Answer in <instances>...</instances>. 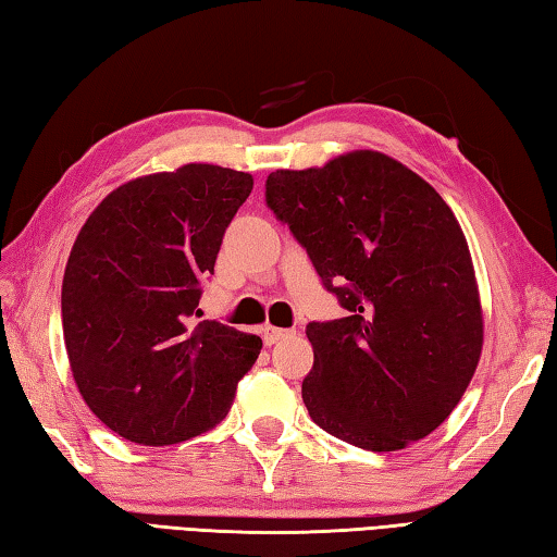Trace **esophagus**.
Returning <instances> with one entry per match:
<instances>
[{"label":"esophagus","mask_w":557,"mask_h":557,"mask_svg":"<svg viewBox=\"0 0 557 557\" xmlns=\"http://www.w3.org/2000/svg\"><path fill=\"white\" fill-rule=\"evenodd\" d=\"M287 335H292V330H282V327H275V325H265L263 327V342H265V345H277V342L282 337H287Z\"/></svg>","instance_id":"34e87169"}]
</instances>
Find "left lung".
<instances>
[{
  "label": "left lung",
  "instance_id": "1",
  "mask_svg": "<svg viewBox=\"0 0 557 557\" xmlns=\"http://www.w3.org/2000/svg\"><path fill=\"white\" fill-rule=\"evenodd\" d=\"M268 206L349 311L309 323L311 419L345 443L395 453L459 405L483 349L467 236L435 188L377 150L277 170Z\"/></svg>",
  "mask_w": 557,
  "mask_h": 557
}]
</instances>
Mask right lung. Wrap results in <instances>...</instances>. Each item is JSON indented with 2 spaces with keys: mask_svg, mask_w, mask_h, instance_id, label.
<instances>
[{
  "mask_svg": "<svg viewBox=\"0 0 557 557\" xmlns=\"http://www.w3.org/2000/svg\"><path fill=\"white\" fill-rule=\"evenodd\" d=\"M253 176L188 162L114 188L83 224L62 282V325L83 401L116 435L174 445L227 417L263 342L194 323L198 282Z\"/></svg>",
  "mask_w": 557,
  "mask_h": 557,
  "instance_id": "right-lung-1",
  "label": "right lung"
}]
</instances>
